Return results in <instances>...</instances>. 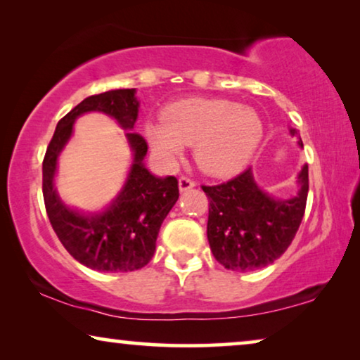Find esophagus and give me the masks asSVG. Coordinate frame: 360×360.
Listing matches in <instances>:
<instances>
[{
    "mask_svg": "<svg viewBox=\"0 0 360 360\" xmlns=\"http://www.w3.org/2000/svg\"><path fill=\"white\" fill-rule=\"evenodd\" d=\"M179 186H180V191H186L190 188H193L195 186V181L188 179V176H180L179 179Z\"/></svg>",
    "mask_w": 360,
    "mask_h": 360,
    "instance_id": "esophagus-1",
    "label": "esophagus"
}]
</instances>
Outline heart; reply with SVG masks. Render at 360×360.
<instances>
[{"label": "heart", "mask_w": 360, "mask_h": 360, "mask_svg": "<svg viewBox=\"0 0 360 360\" xmlns=\"http://www.w3.org/2000/svg\"><path fill=\"white\" fill-rule=\"evenodd\" d=\"M160 164L172 165L193 146L196 165L205 174L228 176L243 170L264 137V122L252 108L223 98H185L162 111V120L144 127Z\"/></svg>", "instance_id": "1"}]
</instances>
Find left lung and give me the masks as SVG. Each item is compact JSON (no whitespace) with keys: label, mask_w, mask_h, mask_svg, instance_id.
Wrapping results in <instances>:
<instances>
[{"label":"left lung","mask_w":360,"mask_h":360,"mask_svg":"<svg viewBox=\"0 0 360 360\" xmlns=\"http://www.w3.org/2000/svg\"><path fill=\"white\" fill-rule=\"evenodd\" d=\"M295 136L297 131L290 129ZM303 147V142L298 141ZM292 198H274L259 188L248 169L224 184L201 188L210 200L208 243L228 270L249 272L277 260L302 224L308 198V165L298 174Z\"/></svg>","instance_id":"left-lung-1"}]
</instances>
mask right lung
<instances>
[{
	"label": "right lung",
	"instance_id": "obj_1",
	"mask_svg": "<svg viewBox=\"0 0 360 360\" xmlns=\"http://www.w3.org/2000/svg\"><path fill=\"white\" fill-rule=\"evenodd\" d=\"M90 111L105 112L124 129H132L139 112L136 90L124 88L88 96L58 121L42 162L44 203L57 238L73 259L98 272H132L150 262L160 226L179 200V180L152 175L142 164L147 154L146 139L129 131L126 137L134 160L110 208L85 214L63 205L53 186L57 159L70 139L73 122Z\"/></svg>",
	"mask_w": 360,
	"mask_h": 360
}]
</instances>
